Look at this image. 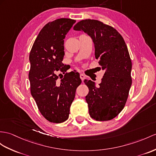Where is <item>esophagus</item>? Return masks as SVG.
I'll use <instances>...</instances> for the list:
<instances>
[{
    "label": "esophagus",
    "instance_id": "34e87169",
    "mask_svg": "<svg viewBox=\"0 0 156 156\" xmlns=\"http://www.w3.org/2000/svg\"><path fill=\"white\" fill-rule=\"evenodd\" d=\"M80 78H81V79L82 80V81L84 80V79H85V75H84V74H83V73H81L80 74Z\"/></svg>",
    "mask_w": 156,
    "mask_h": 156
}]
</instances>
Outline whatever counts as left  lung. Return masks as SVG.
<instances>
[{
	"instance_id": "left-lung-1",
	"label": "left lung",
	"mask_w": 156,
	"mask_h": 156,
	"mask_svg": "<svg viewBox=\"0 0 156 156\" xmlns=\"http://www.w3.org/2000/svg\"><path fill=\"white\" fill-rule=\"evenodd\" d=\"M73 29L82 30L91 37L95 48V58L105 70L98 86L85 79L89 93L85 97L89 112L98 121L113 119L122 111L132 85V62L122 36L112 26L97 20L85 19Z\"/></svg>"
}]
</instances>
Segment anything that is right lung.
Returning a JSON list of instances; mask_svg holds the SVG:
<instances>
[{"label":"right lung","mask_w":156,"mask_h":156,"mask_svg":"<svg viewBox=\"0 0 156 156\" xmlns=\"http://www.w3.org/2000/svg\"><path fill=\"white\" fill-rule=\"evenodd\" d=\"M76 20L59 18L45 24L32 45L29 59L30 92L47 120L61 123L69 117L77 87L81 83L76 71L64 65V39ZM57 72L65 75L58 78ZM61 75V74H59Z\"/></svg>","instance_id":"obj_1"}]
</instances>
